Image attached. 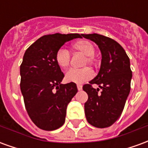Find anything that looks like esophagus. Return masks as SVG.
<instances>
[{"mask_svg": "<svg viewBox=\"0 0 148 148\" xmlns=\"http://www.w3.org/2000/svg\"><path fill=\"white\" fill-rule=\"evenodd\" d=\"M77 88L78 91H81V90H82V86H81V85H77Z\"/></svg>", "mask_w": 148, "mask_h": 148, "instance_id": "34e87169", "label": "esophagus"}]
</instances>
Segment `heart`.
<instances>
[{"mask_svg":"<svg viewBox=\"0 0 148 148\" xmlns=\"http://www.w3.org/2000/svg\"><path fill=\"white\" fill-rule=\"evenodd\" d=\"M72 49L76 51L81 52L86 56L84 58L83 65H93L95 62V47L89 40H79L72 45ZM55 61L58 66L62 69H66L69 66L71 61V55L66 49L61 48L56 52ZM93 76L92 70L89 67L82 69H71L66 73L65 78L69 82L81 84L91 79Z\"/></svg>","mask_w":148,"mask_h":148,"instance_id":"1","label":"heart"}]
</instances>
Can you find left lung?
I'll list each match as a JSON object with an SVG mask.
<instances>
[{"label":"left lung","instance_id":"obj_1","mask_svg":"<svg viewBox=\"0 0 148 148\" xmlns=\"http://www.w3.org/2000/svg\"><path fill=\"white\" fill-rule=\"evenodd\" d=\"M82 36L98 46L101 53V63L98 74L90 84L83 86L88 94L85 103V113L89 124L104 128L111 126L121 116L131 90L132 72L130 60L124 48L114 39L99 34H82ZM99 85L98 93L92 87Z\"/></svg>","mask_w":148,"mask_h":148}]
</instances>
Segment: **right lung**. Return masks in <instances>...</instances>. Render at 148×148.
Masks as SVG:
<instances>
[{
    "instance_id": "right-lung-1",
    "label": "right lung",
    "mask_w": 148,
    "mask_h": 148,
    "mask_svg": "<svg viewBox=\"0 0 148 148\" xmlns=\"http://www.w3.org/2000/svg\"><path fill=\"white\" fill-rule=\"evenodd\" d=\"M79 34L47 35L26 50L21 65V90L31 120L42 130L53 131L63 125L66 108L77 93L76 84H61L64 74L55 55L65 42Z\"/></svg>"
}]
</instances>
